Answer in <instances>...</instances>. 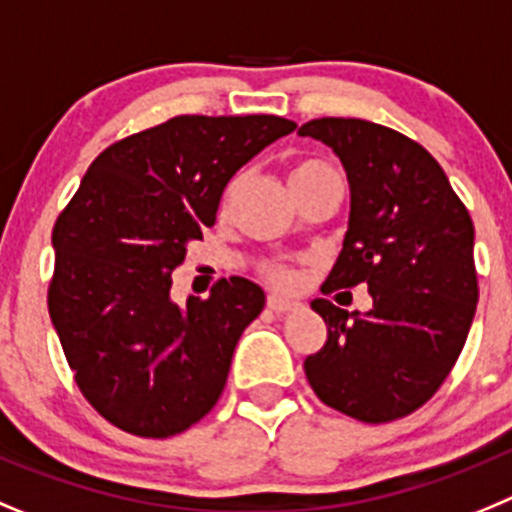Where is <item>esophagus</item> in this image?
Returning <instances> with one entry per match:
<instances>
[{
    "instance_id": "1",
    "label": "esophagus",
    "mask_w": 512,
    "mask_h": 512,
    "mask_svg": "<svg viewBox=\"0 0 512 512\" xmlns=\"http://www.w3.org/2000/svg\"><path fill=\"white\" fill-rule=\"evenodd\" d=\"M267 308L275 313H288V311H298L301 303L293 301V298L288 296H280V293H270V296H267Z\"/></svg>"
}]
</instances>
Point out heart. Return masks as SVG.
<instances>
[{"mask_svg":"<svg viewBox=\"0 0 512 512\" xmlns=\"http://www.w3.org/2000/svg\"><path fill=\"white\" fill-rule=\"evenodd\" d=\"M329 165L324 163H316V160H308V163H301L293 168V173H290V178H301V176H308V173H319V170H326ZM265 275L270 280H273L275 285H280V288H290V285H296V270H290L288 265H267L265 267Z\"/></svg>","mask_w":512,"mask_h":512,"instance_id":"obj_1","label":"heart"}]
</instances>
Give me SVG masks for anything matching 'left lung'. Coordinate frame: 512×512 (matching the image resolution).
<instances>
[{
	"label": "left lung",
	"instance_id": "1",
	"mask_svg": "<svg viewBox=\"0 0 512 512\" xmlns=\"http://www.w3.org/2000/svg\"><path fill=\"white\" fill-rule=\"evenodd\" d=\"M331 147L349 181L342 252L324 285L367 283L372 308H311L326 342L303 362L313 393L365 423H388L439 390L477 308L474 224L418 142L365 119H311L298 130Z\"/></svg>",
	"mask_w": 512,
	"mask_h": 512
}]
</instances>
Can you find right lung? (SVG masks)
Returning a JSON list of instances; mask_svg holds the SVG:
<instances>
[{
  "mask_svg": "<svg viewBox=\"0 0 512 512\" xmlns=\"http://www.w3.org/2000/svg\"><path fill=\"white\" fill-rule=\"evenodd\" d=\"M293 130L273 114L173 117L107 147L58 216L50 321L81 393L122 431L181 434L222 395L265 293L234 275L178 306L173 270L234 173Z\"/></svg>",
  "mask_w": 512,
  "mask_h": 512,
  "instance_id": "1",
  "label": "right lung"
}]
</instances>
